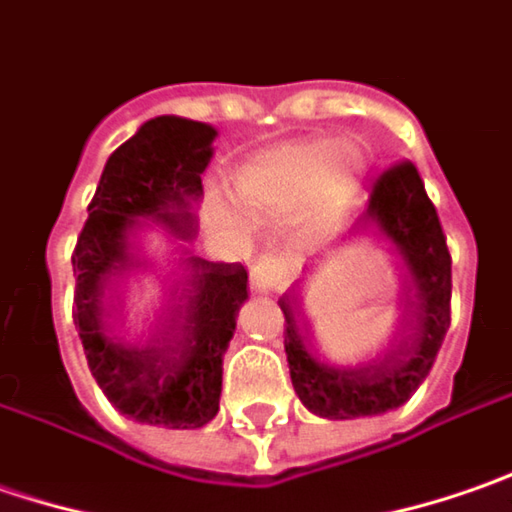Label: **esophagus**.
Wrapping results in <instances>:
<instances>
[{
    "label": "esophagus",
    "instance_id": "obj_1",
    "mask_svg": "<svg viewBox=\"0 0 512 512\" xmlns=\"http://www.w3.org/2000/svg\"><path fill=\"white\" fill-rule=\"evenodd\" d=\"M289 275H292V266H289L286 257H257L255 266H252V289H257V292H275V289H283V286L289 283Z\"/></svg>",
    "mask_w": 512,
    "mask_h": 512
}]
</instances>
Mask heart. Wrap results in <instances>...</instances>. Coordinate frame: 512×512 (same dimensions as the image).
Wrapping results in <instances>:
<instances>
[{
  "mask_svg": "<svg viewBox=\"0 0 512 512\" xmlns=\"http://www.w3.org/2000/svg\"><path fill=\"white\" fill-rule=\"evenodd\" d=\"M358 157L349 145L312 140L275 148L237 174V200L252 214H289L306 200L332 206L352 186Z\"/></svg>",
  "mask_w": 512,
  "mask_h": 512,
  "instance_id": "1",
  "label": "heart"
}]
</instances>
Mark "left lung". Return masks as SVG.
<instances>
[{
  "label": "left lung",
  "instance_id": "1",
  "mask_svg": "<svg viewBox=\"0 0 512 512\" xmlns=\"http://www.w3.org/2000/svg\"><path fill=\"white\" fill-rule=\"evenodd\" d=\"M375 229L401 257L412 280L410 329L367 367H332L306 341V329L280 298L286 315L283 346L292 387L303 407L321 418H358L395 410L430 375L450 329L453 260L433 200L410 160L389 166L372 186L358 229Z\"/></svg>",
  "mask_w": 512,
  "mask_h": 512
}]
</instances>
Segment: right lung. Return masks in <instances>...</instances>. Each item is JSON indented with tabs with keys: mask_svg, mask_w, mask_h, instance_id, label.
Returning <instances> with one entry per match:
<instances>
[{
	"mask_svg": "<svg viewBox=\"0 0 512 512\" xmlns=\"http://www.w3.org/2000/svg\"><path fill=\"white\" fill-rule=\"evenodd\" d=\"M212 125L154 117L105 163L77 237L74 323L88 369L117 410L168 430H194L220 410L223 352L246 292L243 263L183 252V289L154 335L137 338L108 312V292L131 266L140 232L154 226L189 243L194 203L212 160Z\"/></svg>",
	"mask_w": 512,
	"mask_h": 512,
	"instance_id": "1",
	"label": "right lung"
}]
</instances>
